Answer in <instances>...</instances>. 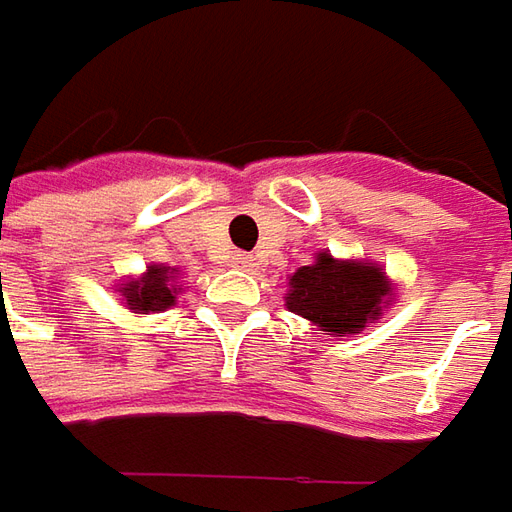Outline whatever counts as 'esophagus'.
Instances as JSON below:
<instances>
[{"instance_id": "1", "label": "esophagus", "mask_w": 512, "mask_h": 512, "mask_svg": "<svg viewBox=\"0 0 512 512\" xmlns=\"http://www.w3.org/2000/svg\"><path fill=\"white\" fill-rule=\"evenodd\" d=\"M235 266H238V269H246V272H249V269L255 266V257H252V255H235Z\"/></svg>"}]
</instances>
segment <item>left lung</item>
Segmentation results:
<instances>
[{"label": "left lung", "mask_w": 512, "mask_h": 512, "mask_svg": "<svg viewBox=\"0 0 512 512\" xmlns=\"http://www.w3.org/2000/svg\"><path fill=\"white\" fill-rule=\"evenodd\" d=\"M394 297V280L374 260L317 252L314 263L289 277L286 309L331 337H354L382 320Z\"/></svg>", "instance_id": "8db88e82"}]
</instances>
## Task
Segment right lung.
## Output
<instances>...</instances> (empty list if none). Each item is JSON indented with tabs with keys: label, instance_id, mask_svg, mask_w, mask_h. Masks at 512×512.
Wrapping results in <instances>:
<instances>
[{
	"label": "right lung",
	"instance_id": "right-lung-1",
	"mask_svg": "<svg viewBox=\"0 0 512 512\" xmlns=\"http://www.w3.org/2000/svg\"><path fill=\"white\" fill-rule=\"evenodd\" d=\"M178 269L164 266V263H150L144 274L138 277H127L118 283V294H121V303L133 314H158V311H167L169 306H175L178 300Z\"/></svg>",
	"mask_w": 512,
	"mask_h": 512
}]
</instances>
